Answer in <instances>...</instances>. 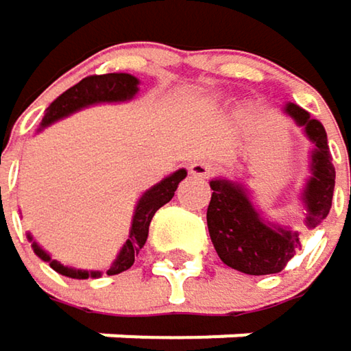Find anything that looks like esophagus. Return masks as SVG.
Returning <instances> with one entry per match:
<instances>
[{"label":"esophagus","instance_id":"obj_1","mask_svg":"<svg viewBox=\"0 0 351 351\" xmlns=\"http://www.w3.org/2000/svg\"><path fill=\"white\" fill-rule=\"evenodd\" d=\"M213 169L215 167L208 161H194V163H190V173L196 176V178H208L213 173Z\"/></svg>","mask_w":351,"mask_h":351}]
</instances>
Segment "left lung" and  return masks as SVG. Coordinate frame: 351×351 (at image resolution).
I'll use <instances>...</instances> for the list:
<instances>
[{
	"label": "left lung",
	"mask_w": 351,
	"mask_h": 351,
	"mask_svg": "<svg viewBox=\"0 0 351 351\" xmlns=\"http://www.w3.org/2000/svg\"><path fill=\"white\" fill-rule=\"evenodd\" d=\"M284 112L304 128V134L315 143L311 153V178L302 190L306 208L304 225L315 229L329 215L335 167L331 163L327 132L323 124L296 104H286ZM213 196L206 210L208 233L223 263L250 276L278 274L300 250V233L286 227L265 223L252 204L247 190L229 180L210 182Z\"/></svg>",
	"instance_id": "obj_1"
}]
</instances>
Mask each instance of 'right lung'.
<instances>
[{"mask_svg":"<svg viewBox=\"0 0 351 351\" xmlns=\"http://www.w3.org/2000/svg\"><path fill=\"white\" fill-rule=\"evenodd\" d=\"M138 91V80L134 75H128V73H106V75H89L86 80H82L77 86L69 88L65 93H61L45 112V118L40 122V128L82 110V108H88L93 104H101V101H126V99H132ZM188 176L186 169H178L173 171L171 176H167L165 180H161L159 184H155L151 190H147L136 208H134V217H132V225H130V233H128V239L124 243V247L120 250L118 258L114 260V263L110 265V269L106 271L108 276H114V274H120L124 269H128L132 263H134V256L143 250L145 241H147V235H149V225H151V219L155 217V213L167 204L176 190H178V184ZM28 239L32 241V235H28ZM32 250L34 254L47 262L55 271L67 276V278H77V280H86V278H99L101 271H88V269H75V267H67L61 262L53 260L36 241H32Z\"/></svg>","mask_w":351,"mask_h":351,"instance_id":"right-lung-1","label":"right lung"}]
</instances>
